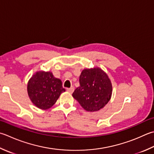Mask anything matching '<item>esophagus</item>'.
Masks as SVG:
<instances>
[{
	"mask_svg": "<svg viewBox=\"0 0 154 154\" xmlns=\"http://www.w3.org/2000/svg\"><path fill=\"white\" fill-rule=\"evenodd\" d=\"M67 91L68 92H69V93H73V91H74V87H71L70 88H68V89H67Z\"/></svg>",
	"mask_w": 154,
	"mask_h": 154,
	"instance_id": "1",
	"label": "esophagus"
}]
</instances>
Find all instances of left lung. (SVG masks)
<instances>
[{"mask_svg": "<svg viewBox=\"0 0 154 154\" xmlns=\"http://www.w3.org/2000/svg\"><path fill=\"white\" fill-rule=\"evenodd\" d=\"M80 86L73 97L84 109L94 112L103 108L112 95V83L107 74L98 67L85 69L79 76Z\"/></svg>", "mask_w": 154, "mask_h": 154, "instance_id": "8db88e82", "label": "left lung"}]
</instances>
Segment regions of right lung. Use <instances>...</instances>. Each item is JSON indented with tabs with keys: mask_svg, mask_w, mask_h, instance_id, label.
<instances>
[{
	"mask_svg": "<svg viewBox=\"0 0 154 154\" xmlns=\"http://www.w3.org/2000/svg\"><path fill=\"white\" fill-rule=\"evenodd\" d=\"M65 91L61 80L54 77L51 71L36 72L27 83V92L32 103L43 110L52 107Z\"/></svg>",
	"mask_w": 154,
	"mask_h": 154,
	"instance_id": "right-lung-1",
	"label": "right lung"
}]
</instances>
